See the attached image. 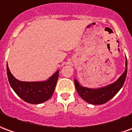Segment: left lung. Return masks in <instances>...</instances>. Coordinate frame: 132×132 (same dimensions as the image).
Returning a JSON list of instances; mask_svg holds the SVG:
<instances>
[{
	"label": "left lung",
	"instance_id": "left-lung-1",
	"mask_svg": "<svg viewBox=\"0 0 132 132\" xmlns=\"http://www.w3.org/2000/svg\"><path fill=\"white\" fill-rule=\"evenodd\" d=\"M127 58V57H126ZM126 69L115 82L109 86L100 89H89L79 85V82L75 79V88L79 95L83 100L92 104H102L110 100L117 94L124 85L127 73V60L126 59Z\"/></svg>",
	"mask_w": 132,
	"mask_h": 132
}]
</instances>
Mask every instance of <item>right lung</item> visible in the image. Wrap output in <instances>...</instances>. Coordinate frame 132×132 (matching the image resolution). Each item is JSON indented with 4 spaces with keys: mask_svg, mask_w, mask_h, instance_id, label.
Instances as JSON below:
<instances>
[{
    "mask_svg": "<svg viewBox=\"0 0 132 132\" xmlns=\"http://www.w3.org/2000/svg\"><path fill=\"white\" fill-rule=\"evenodd\" d=\"M7 75L11 87L18 97L28 103L40 104L52 97L58 79L59 71L45 82H21L13 76L7 64Z\"/></svg>",
    "mask_w": 132,
    "mask_h": 132,
    "instance_id": "add662e5",
    "label": "right lung"
}]
</instances>
